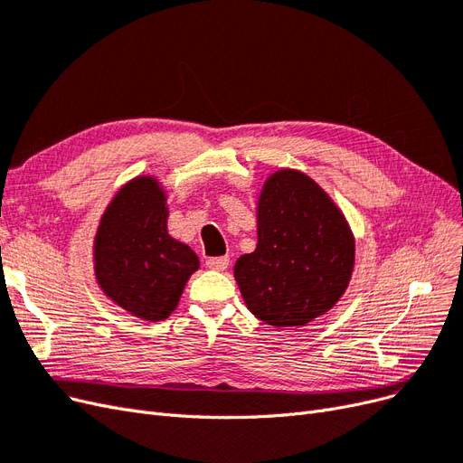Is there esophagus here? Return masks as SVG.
I'll return each mask as SVG.
<instances>
[{"label":"esophagus","mask_w":463,"mask_h":463,"mask_svg":"<svg viewBox=\"0 0 463 463\" xmlns=\"http://www.w3.org/2000/svg\"><path fill=\"white\" fill-rule=\"evenodd\" d=\"M205 265L210 267L213 271H225L229 267V258L227 256H221V258H207Z\"/></svg>","instance_id":"1"}]
</instances>
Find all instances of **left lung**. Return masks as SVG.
I'll list each match as a JSON object with an SVG mask.
<instances>
[{"label":"left lung","instance_id":"8db88e82","mask_svg":"<svg viewBox=\"0 0 463 463\" xmlns=\"http://www.w3.org/2000/svg\"><path fill=\"white\" fill-rule=\"evenodd\" d=\"M354 234L313 178L280 169L258 200V246L234 265L248 309L267 325L300 326L329 311L348 288Z\"/></svg>","mask_w":463,"mask_h":463}]
</instances>
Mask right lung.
<instances>
[{"instance_id":"right-lung-1","label":"right lung","mask_w":463,"mask_h":463,"mask_svg":"<svg viewBox=\"0 0 463 463\" xmlns=\"http://www.w3.org/2000/svg\"><path fill=\"white\" fill-rule=\"evenodd\" d=\"M167 194L156 176H137L115 194L94 238L99 288L144 321L175 311L200 260L167 231Z\"/></svg>"}]
</instances>
